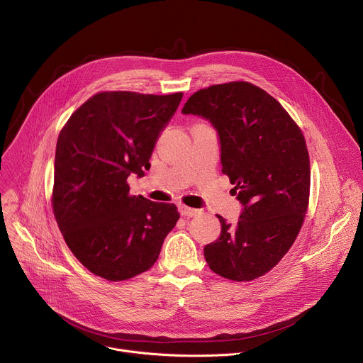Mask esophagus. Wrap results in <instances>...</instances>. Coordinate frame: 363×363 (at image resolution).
I'll return each mask as SVG.
<instances>
[{"label":"esophagus","instance_id":"1","mask_svg":"<svg viewBox=\"0 0 363 363\" xmlns=\"http://www.w3.org/2000/svg\"><path fill=\"white\" fill-rule=\"evenodd\" d=\"M179 213H181V216H184V217H195L199 211L198 210H195V208H189V206H186V205H179Z\"/></svg>","mask_w":363,"mask_h":363}]
</instances>
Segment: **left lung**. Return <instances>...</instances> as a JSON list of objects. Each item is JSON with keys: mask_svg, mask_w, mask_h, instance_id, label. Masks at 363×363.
<instances>
[{"mask_svg": "<svg viewBox=\"0 0 363 363\" xmlns=\"http://www.w3.org/2000/svg\"><path fill=\"white\" fill-rule=\"evenodd\" d=\"M182 113L201 116L217 130L223 172L242 205L235 224L217 216L221 234L203 247L205 260L228 280L262 277L290 250L307 211L304 136L273 96L247 82L201 89Z\"/></svg>", "mask_w": 363, "mask_h": 363, "instance_id": "left-lung-1", "label": "left lung"}]
</instances>
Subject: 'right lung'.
<instances>
[{"instance_id":"1","label":"right lung","mask_w":363,"mask_h":363,"mask_svg":"<svg viewBox=\"0 0 363 363\" xmlns=\"http://www.w3.org/2000/svg\"><path fill=\"white\" fill-rule=\"evenodd\" d=\"M182 93L101 91L62 129L55 160L53 211L66 244L93 274L132 279L158 260L179 220L174 203L129 195L128 177H143L155 143Z\"/></svg>"}]
</instances>
